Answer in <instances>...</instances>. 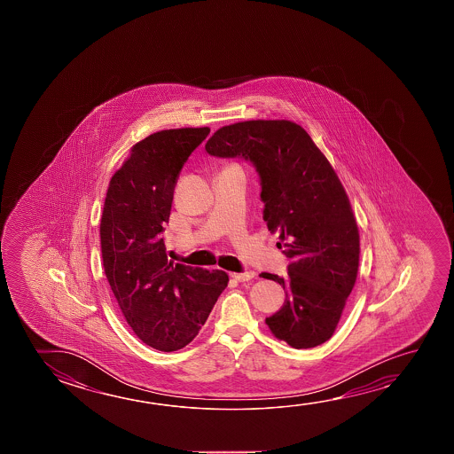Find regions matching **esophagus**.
Masks as SVG:
<instances>
[{
    "label": "esophagus",
    "mask_w": 454,
    "mask_h": 454,
    "mask_svg": "<svg viewBox=\"0 0 454 454\" xmlns=\"http://www.w3.org/2000/svg\"><path fill=\"white\" fill-rule=\"evenodd\" d=\"M231 277L238 282H248V280L254 278V272H252V270H248V272H231Z\"/></svg>",
    "instance_id": "obj_1"
}]
</instances>
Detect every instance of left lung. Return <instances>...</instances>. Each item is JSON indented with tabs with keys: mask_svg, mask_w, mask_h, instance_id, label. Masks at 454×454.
I'll return each mask as SVG.
<instances>
[{
	"mask_svg": "<svg viewBox=\"0 0 454 454\" xmlns=\"http://www.w3.org/2000/svg\"><path fill=\"white\" fill-rule=\"evenodd\" d=\"M214 156H244L261 179L262 218L278 231L290 260L285 277L262 272L286 293L266 318L270 333L293 348L329 340L340 321L359 268V230L342 182L304 128L290 120H247L216 129L206 144Z\"/></svg>",
	"mask_w": 454,
	"mask_h": 454,
	"instance_id": "left-lung-1",
	"label": "left lung"
}]
</instances>
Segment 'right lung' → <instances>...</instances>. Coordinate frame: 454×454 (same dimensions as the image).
I'll use <instances>...</instances> for the list:
<instances>
[{"mask_svg":"<svg viewBox=\"0 0 454 454\" xmlns=\"http://www.w3.org/2000/svg\"><path fill=\"white\" fill-rule=\"evenodd\" d=\"M210 128H176L134 144L112 176L99 224L107 282L134 334L160 351L192 342L228 286L223 270L168 260L160 232L188 156Z\"/></svg>","mask_w":454,"mask_h":454,"instance_id":"right-lung-1","label":"right lung"}]
</instances>
